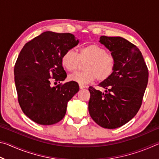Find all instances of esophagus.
Here are the masks:
<instances>
[{"label":"esophagus","mask_w":159,"mask_h":159,"mask_svg":"<svg viewBox=\"0 0 159 159\" xmlns=\"http://www.w3.org/2000/svg\"><path fill=\"white\" fill-rule=\"evenodd\" d=\"M79 88L80 89H83V88H85V86L84 85H82V84H79Z\"/></svg>","instance_id":"esophagus-1"}]
</instances>
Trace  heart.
<instances>
[{
    "label": "heart",
    "instance_id": "b5f03b06",
    "mask_svg": "<svg viewBox=\"0 0 159 159\" xmlns=\"http://www.w3.org/2000/svg\"><path fill=\"white\" fill-rule=\"evenodd\" d=\"M85 61L83 68L85 71L71 74L70 80L82 85L95 79L97 81L102 82L111 76L116 67L114 56L97 44H89L80 48L78 55L74 50H68L61 58L62 66L70 72L76 71L80 63Z\"/></svg>",
    "mask_w": 159,
    "mask_h": 159
}]
</instances>
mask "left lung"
Here are the masks:
<instances>
[{
    "mask_svg": "<svg viewBox=\"0 0 159 159\" xmlns=\"http://www.w3.org/2000/svg\"><path fill=\"white\" fill-rule=\"evenodd\" d=\"M99 42L116 59L114 73L99 86L103 93L89 87L88 110L101 127L114 129L125 125L138 112L146 90L149 71L140 50L121 37L102 36Z\"/></svg>",
    "mask_w": 159,
    "mask_h": 159,
    "instance_id": "obj_1",
    "label": "left lung"
}]
</instances>
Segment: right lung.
Masks as SVG:
<instances>
[{
    "mask_svg": "<svg viewBox=\"0 0 159 159\" xmlns=\"http://www.w3.org/2000/svg\"><path fill=\"white\" fill-rule=\"evenodd\" d=\"M78 43L71 34L45 31L26 43L19 54L14 69L18 102L23 112L36 123L60 122L67 102L79 90L73 80L52 85L66 79L61 56Z\"/></svg>",
    "mask_w": 159,
    "mask_h": 159,
    "instance_id": "obj_1",
    "label": "right lung"
}]
</instances>
